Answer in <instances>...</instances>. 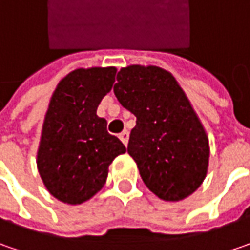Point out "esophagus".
I'll use <instances>...</instances> for the list:
<instances>
[{"label":"esophagus","mask_w":250,"mask_h":250,"mask_svg":"<svg viewBox=\"0 0 250 250\" xmlns=\"http://www.w3.org/2000/svg\"><path fill=\"white\" fill-rule=\"evenodd\" d=\"M119 138L122 140V143H123L125 146H127V144H128V131H123V133H120Z\"/></svg>","instance_id":"34e87169"}]
</instances>
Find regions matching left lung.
Returning a JSON list of instances; mask_svg holds the SVG:
<instances>
[{
	"label": "left lung",
	"instance_id": "8db88e82",
	"mask_svg": "<svg viewBox=\"0 0 250 250\" xmlns=\"http://www.w3.org/2000/svg\"><path fill=\"white\" fill-rule=\"evenodd\" d=\"M114 95L137 117L127 151L155 196L180 201L207 176L208 137L179 82L157 65L133 64L117 72Z\"/></svg>",
	"mask_w": 250,
	"mask_h": 250
}]
</instances>
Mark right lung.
I'll use <instances>...</instances> for the list:
<instances>
[{
	"label": "right lung",
	"instance_id": "obj_1",
	"mask_svg": "<svg viewBox=\"0 0 250 250\" xmlns=\"http://www.w3.org/2000/svg\"><path fill=\"white\" fill-rule=\"evenodd\" d=\"M114 67L77 68L65 75L51 95L38 148V170L57 200L82 204L102 189L109 165L125 154L123 143L107 133L96 114L110 92Z\"/></svg>",
	"mask_w": 250,
	"mask_h": 250
}]
</instances>
